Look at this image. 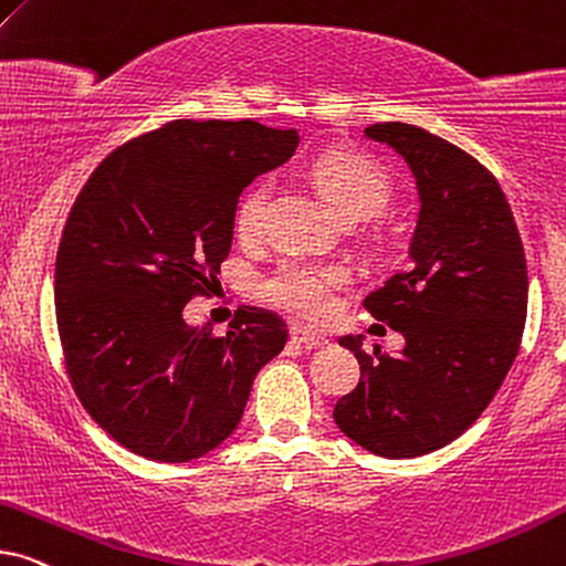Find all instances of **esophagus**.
<instances>
[{
    "label": "esophagus",
    "instance_id": "1",
    "mask_svg": "<svg viewBox=\"0 0 566 566\" xmlns=\"http://www.w3.org/2000/svg\"><path fill=\"white\" fill-rule=\"evenodd\" d=\"M291 337H293V343H298V346H304V348H325L327 346V337L325 335H319V333H312V329H306V327H293L291 329Z\"/></svg>",
    "mask_w": 566,
    "mask_h": 566
}]
</instances>
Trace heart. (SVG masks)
Instances as JSON below:
<instances>
[{"instance_id": "heart-1", "label": "heart", "mask_w": 566, "mask_h": 566, "mask_svg": "<svg viewBox=\"0 0 566 566\" xmlns=\"http://www.w3.org/2000/svg\"><path fill=\"white\" fill-rule=\"evenodd\" d=\"M325 200L346 220H364L390 202L392 176L371 153L358 148L322 150L306 168ZM270 187L256 181L237 205L233 226L241 239H256L265 226ZM348 285L346 268L333 262L285 260L265 281V296L277 310L306 322H322L335 306L337 291Z\"/></svg>"}]
</instances>
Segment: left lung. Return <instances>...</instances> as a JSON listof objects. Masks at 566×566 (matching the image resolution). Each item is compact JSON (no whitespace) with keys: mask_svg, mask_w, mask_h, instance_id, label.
<instances>
[{"mask_svg":"<svg viewBox=\"0 0 566 566\" xmlns=\"http://www.w3.org/2000/svg\"><path fill=\"white\" fill-rule=\"evenodd\" d=\"M366 135L408 160L421 195L410 265L364 298L406 348L366 354L361 337H340L361 379L333 418L364 450L418 458L473 427L502 387L523 340L527 265L507 197L479 158L416 124Z\"/></svg>","mask_w":566,"mask_h":566,"instance_id":"left-lung-1","label":"left lung"}]
</instances>
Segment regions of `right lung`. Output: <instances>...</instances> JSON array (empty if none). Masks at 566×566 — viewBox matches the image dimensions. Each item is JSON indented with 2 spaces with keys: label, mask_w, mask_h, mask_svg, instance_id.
I'll return each instance as SVG.
<instances>
[{
  "label": "right lung",
  "mask_w": 566,
  "mask_h": 566,
  "mask_svg": "<svg viewBox=\"0 0 566 566\" xmlns=\"http://www.w3.org/2000/svg\"><path fill=\"white\" fill-rule=\"evenodd\" d=\"M296 145L293 129L252 119H176L108 153L80 189L54 268L64 369L93 421L139 458L216 450L289 340L256 306L241 304L226 335L181 312L220 289L239 195Z\"/></svg>",
  "instance_id": "right-lung-1"
}]
</instances>
